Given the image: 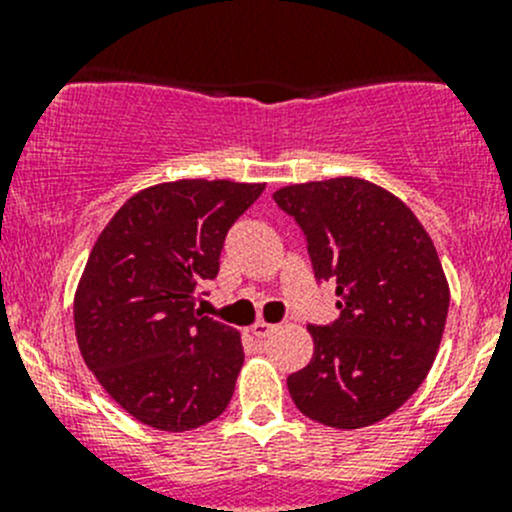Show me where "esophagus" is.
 I'll list each match as a JSON object with an SVG mask.
<instances>
[{
    "mask_svg": "<svg viewBox=\"0 0 512 512\" xmlns=\"http://www.w3.org/2000/svg\"><path fill=\"white\" fill-rule=\"evenodd\" d=\"M275 324H270V322H262V319H260V322H255V324H252V334H255V337L257 339H265V337H270V334L272 332H275Z\"/></svg>",
    "mask_w": 512,
    "mask_h": 512,
    "instance_id": "1",
    "label": "esophagus"
}]
</instances>
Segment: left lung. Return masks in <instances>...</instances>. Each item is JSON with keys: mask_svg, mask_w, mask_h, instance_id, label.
<instances>
[{"mask_svg": "<svg viewBox=\"0 0 512 512\" xmlns=\"http://www.w3.org/2000/svg\"><path fill=\"white\" fill-rule=\"evenodd\" d=\"M272 198L304 232L317 282H334L339 297V317L309 327L312 361L287 376L289 396L324 426H371L409 401L436 359L448 317L436 247L369 180L287 185Z\"/></svg>", "mask_w": 512, "mask_h": 512, "instance_id": "8db88e82", "label": "left lung"}]
</instances>
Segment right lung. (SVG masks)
Returning a JSON list of instances; mask_svg holds the SVG:
<instances>
[{"label":"right lung","instance_id":"1","mask_svg":"<svg viewBox=\"0 0 512 512\" xmlns=\"http://www.w3.org/2000/svg\"><path fill=\"white\" fill-rule=\"evenodd\" d=\"M265 183L175 180L141 190L98 235L74 297L81 356L121 409L190 431L227 409L240 334L195 309L225 235Z\"/></svg>","mask_w":512,"mask_h":512}]
</instances>
